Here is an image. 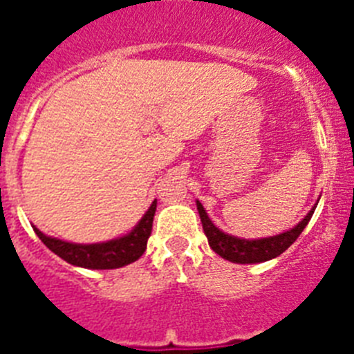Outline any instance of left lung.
<instances>
[{
    "instance_id": "8db88e82",
    "label": "left lung",
    "mask_w": 354,
    "mask_h": 354,
    "mask_svg": "<svg viewBox=\"0 0 354 354\" xmlns=\"http://www.w3.org/2000/svg\"><path fill=\"white\" fill-rule=\"evenodd\" d=\"M196 209H198L200 220H202V227H204V232L207 236L209 246L220 257L227 259L230 262H237V264H255V262H264L278 257L280 253H283L292 245L294 241L298 239L299 234L308 225L315 211V207L312 209L296 227L287 230V232L278 234V236L273 237H264V239L246 241L228 236V234L221 232L218 227H214L200 202H196Z\"/></svg>"
}]
</instances>
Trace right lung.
I'll return each instance as SVG.
<instances>
[{
    "label": "right lung",
    "instance_id": "obj_1",
    "mask_svg": "<svg viewBox=\"0 0 354 354\" xmlns=\"http://www.w3.org/2000/svg\"><path fill=\"white\" fill-rule=\"evenodd\" d=\"M156 205H158V202L154 200L149 211L142 218V221L127 236L108 241V243L74 245V243H65V241L46 236V234L40 232L39 228H35V234L53 253L67 261L68 264L88 268V270H115V268H122V266L138 261L143 255L147 248V241L152 232Z\"/></svg>",
    "mask_w": 354,
    "mask_h": 354
}]
</instances>
